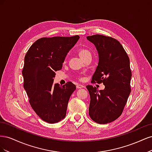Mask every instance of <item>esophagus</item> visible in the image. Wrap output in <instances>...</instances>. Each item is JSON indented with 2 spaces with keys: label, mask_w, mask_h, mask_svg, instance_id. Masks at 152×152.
<instances>
[{
  "label": "esophagus",
  "mask_w": 152,
  "mask_h": 152,
  "mask_svg": "<svg viewBox=\"0 0 152 152\" xmlns=\"http://www.w3.org/2000/svg\"><path fill=\"white\" fill-rule=\"evenodd\" d=\"M76 87H77V89H81V88H83V87H84V86L81 85V84H78V85H77Z\"/></svg>",
  "instance_id": "esophagus-1"
}]
</instances>
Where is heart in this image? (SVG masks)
<instances>
[{"label":"heart","instance_id":"b5f03b06","mask_svg":"<svg viewBox=\"0 0 152 152\" xmlns=\"http://www.w3.org/2000/svg\"><path fill=\"white\" fill-rule=\"evenodd\" d=\"M78 54H79V56L83 59L87 55L91 54V52L88 49H86L84 48H80L78 50Z\"/></svg>","mask_w":152,"mask_h":152}]
</instances>
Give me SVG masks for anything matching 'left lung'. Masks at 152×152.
<instances>
[{"instance_id": "8db88e82", "label": "left lung", "mask_w": 152, "mask_h": 152, "mask_svg": "<svg viewBox=\"0 0 152 152\" xmlns=\"http://www.w3.org/2000/svg\"><path fill=\"white\" fill-rule=\"evenodd\" d=\"M99 56L98 65L92 77L93 83H103V90L87 86L90 95L89 114L101 124L115 121L121 115L131 93L132 73L125 49L115 39L102 35L87 36Z\"/></svg>"}]
</instances>
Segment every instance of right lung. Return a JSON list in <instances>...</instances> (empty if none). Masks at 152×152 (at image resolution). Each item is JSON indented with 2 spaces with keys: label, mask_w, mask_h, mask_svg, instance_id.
<instances>
[{
  "label": "right lung",
  "mask_w": 152,
  "mask_h": 152,
  "mask_svg": "<svg viewBox=\"0 0 152 152\" xmlns=\"http://www.w3.org/2000/svg\"><path fill=\"white\" fill-rule=\"evenodd\" d=\"M79 38L75 35L39 39L25 56L22 70L24 89L31 108L48 123H56L65 117L69 99L76 89L71 82L63 86L53 84V78Z\"/></svg>",
  "instance_id": "obj_1"
}]
</instances>
